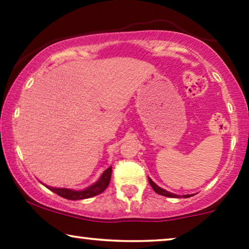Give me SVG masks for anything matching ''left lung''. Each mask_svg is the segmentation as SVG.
Wrapping results in <instances>:
<instances>
[{"instance_id": "obj_1", "label": "left lung", "mask_w": 249, "mask_h": 249, "mask_svg": "<svg viewBox=\"0 0 249 249\" xmlns=\"http://www.w3.org/2000/svg\"><path fill=\"white\" fill-rule=\"evenodd\" d=\"M148 181H149V185L152 186V188L154 189V192L156 194H159V195H162V196H165V197H172V198H181V197H183V198H188V197H192L193 195H176V194H172L168 192V190L163 189L161 188V187H159L156 183L153 181V180L151 178H148Z\"/></svg>"}]
</instances>
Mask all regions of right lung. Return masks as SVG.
<instances>
[{"instance_id":"obj_1","label":"right lung","mask_w":249,"mask_h":249,"mask_svg":"<svg viewBox=\"0 0 249 249\" xmlns=\"http://www.w3.org/2000/svg\"><path fill=\"white\" fill-rule=\"evenodd\" d=\"M111 173H112V166L107 168L105 171L102 173L100 179L97 180L96 182L93 183V185L87 187L83 190H73L69 188H55V187L46 186V188H49L51 192L57 194V195L63 197V198L71 199V200H78V199H86L89 198V197L96 196L98 194L103 193L107 187L108 186L111 180Z\"/></svg>"}]
</instances>
